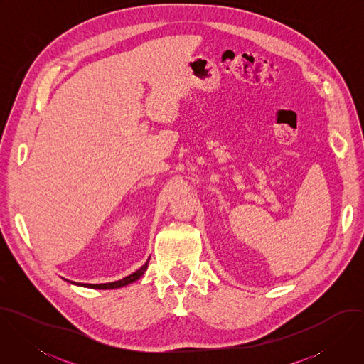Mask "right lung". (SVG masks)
I'll use <instances>...</instances> for the list:
<instances>
[{"label": "right lung", "instance_id": "add662e5", "mask_svg": "<svg viewBox=\"0 0 364 364\" xmlns=\"http://www.w3.org/2000/svg\"><path fill=\"white\" fill-rule=\"evenodd\" d=\"M148 262H149V259H148V261H146L136 272H134V274H131L129 277H125V278H122V279H119V281H117V282H109V284H76V285H82V287H86V288H95V289H114V288H121V287H125V285H128V284H131V282L139 279V278L144 275V272L146 271ZM72 284H75V282H72Z\"/></svg>", "mask_w": 364, "mask_h": 364}]
</instances>
